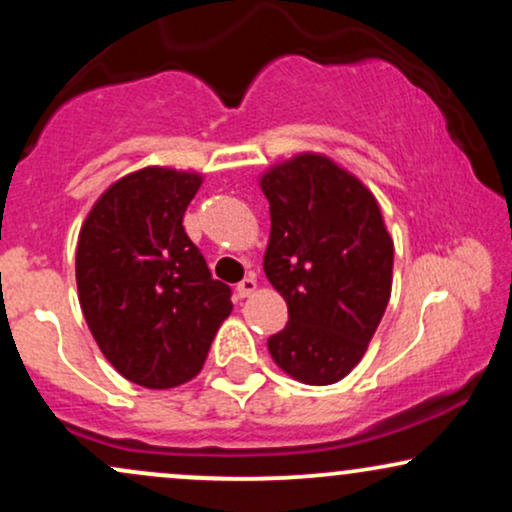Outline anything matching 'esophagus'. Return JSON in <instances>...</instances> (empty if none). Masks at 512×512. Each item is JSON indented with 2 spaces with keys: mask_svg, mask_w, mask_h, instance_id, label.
Segmentation results:
<instances>
[{
  "mask_svg": "<svg viewBox=\"0 0 512 512\" xmlns=\"http://www.w3.org/2000/svg\"><path fill=\"white\" fill-rule=\"evenodd\" d=\"M236 291H238V296H240V298H248V296H252V293L257 291V279H255V274H248V276H245V279L240 281V284L236 286Z\"/></svg>",
  "mask_w": 512,
  "mask_h": 512,
  "instance_id": "34e87169",
  "label": "esophagus"
}]
</instances>
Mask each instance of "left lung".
I'll return each instance as SVG.
<instances>
[{
    "label": "left lung",
    "mask_w": 512,
    "mask_h": 512,
    "mask_svg": "<svg viewBox=\"0 0 512 512\" xmlns=\"http://www.w3.org/2000/svg\"><path fill=\"white\" fill-rule=\"evenodd\" d=\"M260 187L272 219L264 274L289 305L269 354L298 383H339L390 301L395 245L383 211L354 173L315 151L274 163Z\"/></svg>",
    "instance_id": "1"
}]
</instances>
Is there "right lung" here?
Returning <instances> with one entry per match:
<instances>
[{
  "label": "right lung",
  "instance_id": "obj_1",
  "mask_svg": "<svg viewBox=\"0 0 512 512\" xmlns=\"http://www.w3.org/2000/svg\"><path fill=\"white\" fill-rule=\"evenodd\" d=\"M202 173L146 166L115 180L81 223L76 289L98 349L149 390L192 380L231 315V289L211 276L182 228Z\"/></svg>",
  "mask_w": 512,
  "mask_h": 512
}]
</instances>
